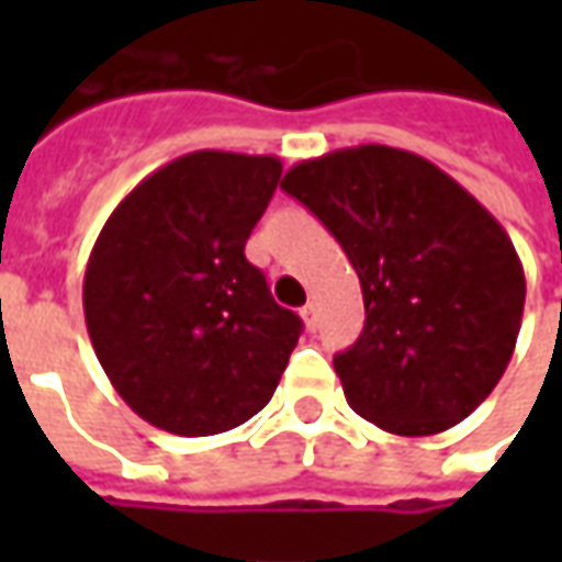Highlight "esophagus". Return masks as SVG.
Instances as JSON below:
<instances>
[{
	"label": "esophagus",
	"instance_id": "1",
	"mask_svg": "<svg viewBox=\"0 0 562 562\" xmlns=\"http://www.w3.org/2000/svg\"><path fill=\"white\" fill-rule=\"evenodd\" d=\"M301 318H304L306 328L316 330V325H318V304H313V301H310V304H306V306H301Z\"/></svg>",
	"mask_w": 562,
	"mask_h": 562
}]
</instances>
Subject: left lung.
I'll return each instance as SVG.
<instances>
[{
    "label": "left lung",
    "mask_w": 562,
    "mask_h": 562,
    "mask_svg": "<svg viewBox=\"0 0 562 562\" xmlns=\"http://www.w3.org/2000/svg\"><path fill=\"white\" fill-rule=\"evenodd\" d=\"M282 189L361 280L364 330L334 355L349 406L397 436L463 422L518 342L527 282L506 228L434 161L382 144L297 161Z\"/></svg>",
    "instance_id": "1"
}]
</instances>
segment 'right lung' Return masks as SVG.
<instances>
[{
  "mask_svg": "<svg viewBox=\"0 0 562 562\" xmlns=\"http://www.w3.org/2000/svg\"><path fill=\"white\" fill-rule=\"evenodd\" d=\"M277 156L198 149L140 180L104 222L83 316L116 394L177 436L261 413L301 337L244 246L277 192Z\"/></svg>",
  "mask_w": 562,
  "mask_h": 562,
  "instance_id": "right-lung-1",
  "label": "right lung"
}]
</instances>
